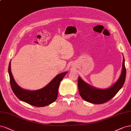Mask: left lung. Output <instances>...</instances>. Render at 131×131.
Wrapping results in <instances>:
<instances>
[{
	"label": "left lung",
	"instance_id": "left-lung-1",
	"mask_svg": "<svg viewBox=\"0 0 131 131\" xmlns=\"http://www.w3.org/2000/svg\"><path fill=\"white\" fill-rule=\"evenodd\" d=\"M126 70L125 59L123 57L122 71L117 81L111 87L106 89H99L85 82L79 76L78 87L80 94L85 101L95 104H103L107 102L117 94L124 84L126 79Z\"/></svg>",
	"mask_w": 131,
	"mask_h": 131
}]
</instances>
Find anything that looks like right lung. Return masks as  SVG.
<instances>
[{
  "instance_id": "right-lung-1",
  "label": "right lung",
  "mask_w": 131,
  "mask_h": 131,
  "mask_svg": "<svg viewBox=\"0 0 131 131\" xmlns=\"http://www.w3.org/2000/svg\"><path fill=\"white\" fill-rule=\"evenodd\" d=\"M11 87L14 94L20 100L31 105L43 107L49 105L57 100L60 82L68 71L58 74L46 86L36 91L22 88L15 81L11 71V61L8 68Z\"/></svg>"
}]
</instances>
